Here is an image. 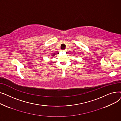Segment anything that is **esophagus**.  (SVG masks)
I'll list each match as a JSON object with an SVG mask.
<instances>
[{"instance_id":"1","label":"esophagus","mask_w":121,"mask_h":121,"mask_svg":"<svg viewBox=\"0 0 121 121\" xmlns=\"http://www.w3.org/2000/svg\"><path fill=\"white\" fill-rule=\"evenodd\" d=\"M64 52H66V50H64Z\"/></svg>"}]
</instances>
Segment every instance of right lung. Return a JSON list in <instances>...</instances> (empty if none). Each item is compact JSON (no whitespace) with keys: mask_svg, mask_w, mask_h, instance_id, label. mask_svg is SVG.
<instances>
[{"mask_svg":"<svg viewBox=\"0 0 121 121\" xmlns=\"http://www.w3.org/2000/svg\"><path fill=\"white\" fill-rule=\"evenodd\" d=\"M58 53V54H59V53ZM54 55H55V54H54V55H53V56H54Z\"/></svg>","mask_w":121,"mask_h":121,"instance_id":"right-lung-1","label":"right lung"}]
</instances>
